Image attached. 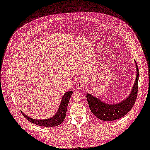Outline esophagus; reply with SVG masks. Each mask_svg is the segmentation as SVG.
I'll list each match as a JSON object with an SVG mask.
<instances>
[{
	"label": "esophagus",
	"instance_id": "obj_1",
	"mask_svg": "<svg viewBox=\"0 0 150 150\" xmlns=\"http://www.w3.org/2000/svg\"><path fill=\"white\" fill-rule=\"evenodd\" d=\"M76 88L77 89H81L83 87L84 83L83 81H78V82L76 83Z\"/></svg>",
	"mask_w": 150,
	"mask_h": 150
}]
</instances>
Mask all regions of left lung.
Instances as JSON below:
<instances>
[{"instance_id": "1", "label": "left lung", "mask_w": 150, "mask_h": 150, "mask_svg": "<svg viewBox=\"0 0 150 150\" xmlns=\"http://www.w3.org/2000/svg\"><path fill=\"white\" fill-rule=\"evenodd\" d=\"M135 66L137 69L136 79L131 94L123 101L115 104H105L89 93L87 94V99L90 110L96 117L105 122H110L123 117L132 109L136 101L138 91L139 71L136 62Z\"/></svg>"}]
</instances>
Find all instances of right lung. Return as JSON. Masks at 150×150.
<instances>
[{
	"instance_id": "right-lung-1",
	"label": "right lung",
	"mask_w": 150,
	"mask_h": 150,
	"mask_svg": "<svg viewBox=\"0 0 150 150\" xmlns=\"http://www.w3.org/2000/svg\"><path fill=\"white\" fill-rule=\"evenodd\" d=\"M72 94L73 91H69L63 95L58 111L57 112L55 115L52 118L46 120H36L28 117V116L25 115L23 112H21V113H22L23 116L28 121H29L30 122L35 125L45 127H54L59 126L63 122V120L65 118L68 104Z\"/></svg>"
}]
</instances>
